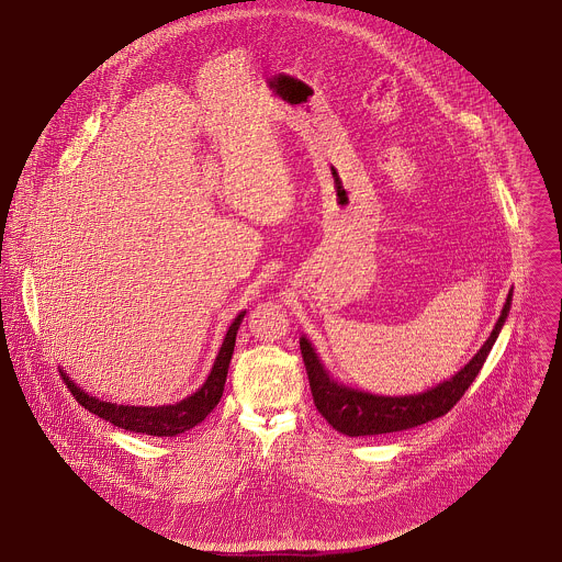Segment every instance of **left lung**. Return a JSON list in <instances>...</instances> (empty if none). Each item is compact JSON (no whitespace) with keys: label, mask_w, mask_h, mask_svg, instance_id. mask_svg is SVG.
I'll return each mask as SVG.
<instances>
[{"label":"left lung","mask_w":562,"mask_h":562,"mask_svg":"<svg viewBox=\"0 0 562 562\" xmlns=\"http://www.w3.org/2000/svg\"><path fill=\"white\" fill-rule=\"evenodd\" d=\"M512 306V291L507 295V302L503 306V313L498 323L487 338V342L480 347V351L460 369L453 378L440 382L438 386L418 393V395H373L367 391H358L351 386H345L336 382L325 367L319 364L317 353L313 351L311 342L306 338H300V351L308 375V386L315 409L323 414V418L340 434L345 436H378V434H393L405 431L418 425H425L429 420H436L451 412V407L464 395L469 384L475 380V375L483 369L505 319L509 315Z\"/></svg>","instance_id":"left-lung-1"}]
</instances>
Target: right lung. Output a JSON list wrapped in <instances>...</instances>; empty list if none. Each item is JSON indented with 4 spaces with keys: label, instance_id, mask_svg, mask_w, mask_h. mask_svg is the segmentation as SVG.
Segmentation results:
<instances>
[{
    "label": "right lung",
    "instance_id": "right-lung-1",
    "mask_svg": "<svg viewBox=\"0 0 562 562\" xmlns=\"http://www.w3.org/2000/svg\"><path fill=\"white\" fill-rule=\"evenodd\" d=\"M245 313L247 311L239 313L233 319V325L228 327L206 382L195 393L180 400V403H176V405H167V407H128V405L104 403V400L93 397L85 389H79L61 369H59V375H61V380L66 382V386L70 389L72 397L77 400L79 405L89 409L91 414L104 418L106 423L115 425V427H122V429L135 431V434L157 436V438L184 434V431L193 429L198 423H202L215 409V405L220 403L222 391H224V382H226V373H228V362H231L233 347H235V336H237V329H239V323H243Z\"/></svg>",
    "mask_w": 562,
    "mask_h": 562
}]
</instances>
